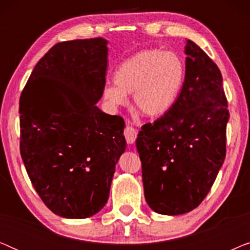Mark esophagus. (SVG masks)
I'll list each match as a JSON object with an SVG mask.
<instances>
[{
    "instance_id": "1",
    "label": "esophagus",
    "mask_w": 250,
    "mask_h": 250,
    "mask_svg": "<svg viewBox=\"0 0 250 250\" xmlns=\"http://www.w3.org/2000/svg\"><path fill=\"white\" fill-rule=\"evenodd\" d=\"M124 135L126 142H127L128 145H132V143H134L136 136H138V131H136L134 127H132V126L126 125V127L124 129Z\"/></svg>"
}]
</instances>
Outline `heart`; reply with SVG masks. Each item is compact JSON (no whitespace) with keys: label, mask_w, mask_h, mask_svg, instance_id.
I'll use <instances>...</instances> for the list:
<instances>
[{"label":"heart","mask_w":250,"mask_h":250,"mask_svg":"<svg viewBox=\"0 0 250 250\" xmlns=\"http://www.w3.org/2000/svg\"><path fill=\"white\" fill-rule=\"evenodd\" d=\"M187 66L179 53L146 49L119 64L115 83L105 85L104 99L111 107L128 104L133 94L136 108L151 118L174 108L186 84Z\"/></svg>","instance_id":"obj_1"}]
</instances>
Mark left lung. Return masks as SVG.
Returning a JSON list of instances; mask_svg holds the SVG:
<instances>
[{
    "mask_svg": "<svg viewBox=\"0 0 250 250\" xmlns=\"http://www.w3.org/2000/svg\"><path fill=\"white\" fill-rule=\"evenodd\" d=\"M186 84L169 112L146 124L136 139L146 200L163 215L189 213L209 192L225 159L230 117L222 75L187 40Z\"/></svg>",
    "mask_w": 250,
    "mask_h": 250,
    "instance_id": "8db88e82",
    "label": "left lung"
}]
</instances>
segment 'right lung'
Wrapping results in <instances>:
<instances>
[{
	"mask_svg": "<svg viewBox=\"0 0 250 250\" xmlns=\"http://www.w3.org/2000/svg\"><path fill=\"white\" fill-rule=\"evenodd\" d=\"M108 41L58 43L36 63L19 101L20 153L51 211L86 218L107 204L126 149L124 119L101 111Z\"/></svg>",
	"mask_w": 250,
	"mask_h": 250,
	"instance_id": "1",
	"label": "right lung"
}]
</instances>
